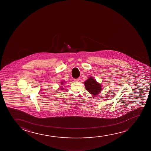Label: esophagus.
<instances>
[{
	"instance_id": "obj_1",
	"label": "esophagus",
	"mask_w": 151,
	"mask_h": 151,
	"mask_svg": "<svg viewBox=\"0 0 151 151\" xmlns=\"http://www.w3.org/2000/svg\"><path fill=\"white\" fill-rule=\"evenodd\" d=\"M75 82H78L79 81V78H75L74 79Z\"/></svg>"
}]
</instances>
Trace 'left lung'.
I'll use <instances>...</instances> for the list:
<instances>
[{"label":"left lung","instance_id":"1","mask_svg":"<svg viewBox=\"0 0 151 151\" xmlns=\"http://www.w3.org/2000/svg\"><path fill=\"white\" fill-rule=\"evenodd\" d=\"M85 86L89 93L93 95H97L101 92L102 87L97 82L93 77L89 78L84 82Z\"/></svg>","mask_w":151,"mask_h":151}]
</instances>
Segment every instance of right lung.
<instances>
[{"mask_svg":"<svg viewBox=\"0 0 151 151\" xmlns=\"http://www.w3.org/2000/svg\"><path fill=\"white\" fill-rule=\"evenodd\" d=\"M62 84H63V83H62ZM62 89H63V88H61V90H62Z\"/></svg>","mask_w":151,"mask_h":151,"instance_id":"obj_1","label":"right lung"}]
</instances>
